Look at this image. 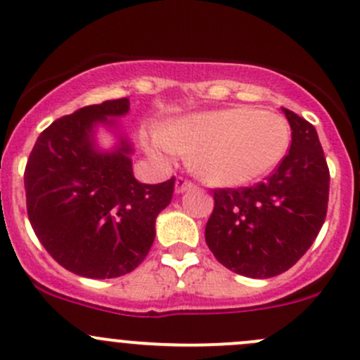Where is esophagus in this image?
<instances>
[{
  "instance_id": "34e87169",
  "label": "esophagus",
  "mask_w": 360,
  "mask_h": 360,
  "mask_svg": "<svg viewBox=\"0 0 360 360\" xmlns=\"http://www.w3.org/2000/svg\"><path fill=\"white\" fill-rule=\"evenodd\" d=\"M193 188H195V184L190 183L188 179H184V177H177L176 179V193L177 195L184 193V191H188V190H193Z\"/></svg>"
}]
</instances>
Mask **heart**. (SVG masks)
<instances>
[{
    "label": "heart",
    "instance_id": "obj_1",
    "mask_svg": "<svg viewBox=\"0 0 360 360\" xmlns=\"http://www.w3.org/2000/svg\"><path fill=\"white\" fill-rule=\"evenodd\" d=\"M291 144L288 122L274 111L223 108L167 123L150 144L153 157L191 155V169L212 186L235 188L270 176Z\"/></svg>",
    "mask_w": 360,
    "mask_h": 360
}]
</instances>
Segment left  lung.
<instances>
[{"label": "left lung", "mask_w": 360, "mask_h": 360, "mask_svg": "<svg viewBox=\"0 0 360 360\" xmlns=\"http://www.w3.org/2000/svg\"><path fill=\"white\" fill-rule=\"evenodd\" d=\"M291 150L264 183L214 190L205 242L228 270L250 278L284 274L310 249L324 224L329 169L317 130L285 110Z\"/></svg>", "instance_id": "1"}]
</instances>
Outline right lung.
Returning <instances> with one entry per match:
<instances>
[{
    "label": "right lung",
    "instance_id": "add662e5",
    "mask_svg": "<svg viewBox=\"0 0 360 360\" xmlns=\"http://www.w3.org/2000/svg\"><path fill=\"white\" fill-rule=\"evenodd\" d=\"M129 99L104 101L56 120L39 134L24 172L27 216L36 237L66 270L115 278L143 263L174 177L144 184L134 177V144L120 118ZM104 128L113 146L98 144Z\"/></svg>",
    "mask_w": 360,
    "mask_h": 360
}]
</instances>
